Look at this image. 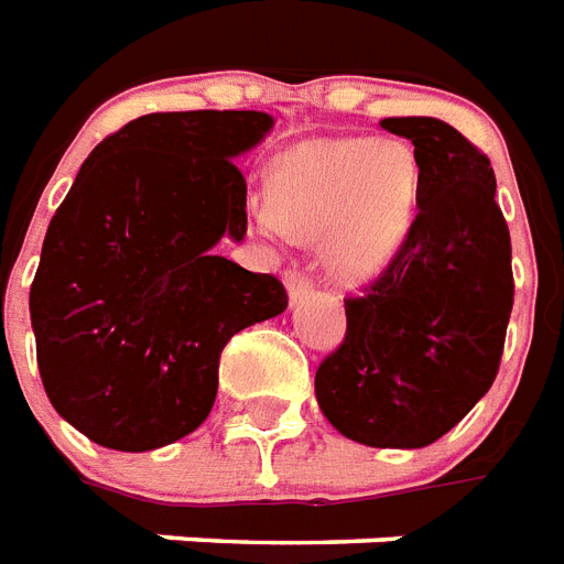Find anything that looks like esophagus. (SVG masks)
Masks as SVG:
<instances>
[{"label":"esophagus","instance_id":"1","mask_svg":"<svg viewBox=\"0 0 564 564\" xmlns=\"http://www.w3.org/2000/svg\"><path fill=\"white\" fill-rule=\"evenodd\" d=\"M285 288H288V300L291 303H297L312 291V279L306 273H300V270H288L285 273Z\"/></svg>","mask_w":564,"mask_h":564}]
</instances>
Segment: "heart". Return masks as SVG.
Wrapping results in <instances>:
<instances>
[{"label":"heart","instance_id":"heart-1","mask_svg":"<svg viewBox=\"0 0 564 564\" xmlns=\"http://www.w3.org/2000/svg\"><path fill=\"white\" fill-rule=\"evenodd\" d=\"M416 151L398 139H312L279 154L267 175L264 235L324 240L336 279L371 282L398 258L416 219Z\"/></svg>","mask_w":564,"mask_h":564}]
</instances>
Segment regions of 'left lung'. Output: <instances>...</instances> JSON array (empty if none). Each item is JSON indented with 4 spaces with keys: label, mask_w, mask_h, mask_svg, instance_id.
<instances>
[{
    "label": "left lung",
    "mask_w": 564,
    "mask_h": 564,
    "mask_svg": "<svg viewBox=\"0 0 564 564\" xmlns=\"http://www.w3.org/2000/svg\"><path fill=\"white\" fill-rule=\"evenodd\" d=\"M422 169L408 243L362 297L315 375L321 413L354 443L422 448L497 378L514 303L511 237L490 160L440 118H383Z\"/></svg>",
    "instance_id": "1"
}]
</instances>
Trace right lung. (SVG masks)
Segmentation results:
<instances>
[{
	"label": "right lung",
	"mask_w": 564,
	"mask_h": 564,
	"mask_svg": "<svg viewBox=\"0 0 564 564\" xmlns=\"http://www.w3.org/2000/svg\"><path fill=\"white\" fill-rule=\"evenodd\" d=\"M256 109L151 112L88 154L29 291L37 368L65 422L116 452L193 434L228 338L282 315L270 273L217 256L247 237L235 166L273 130Z\"/></svg>",
	"instance_id": "obj_1"
}]
</instances>
